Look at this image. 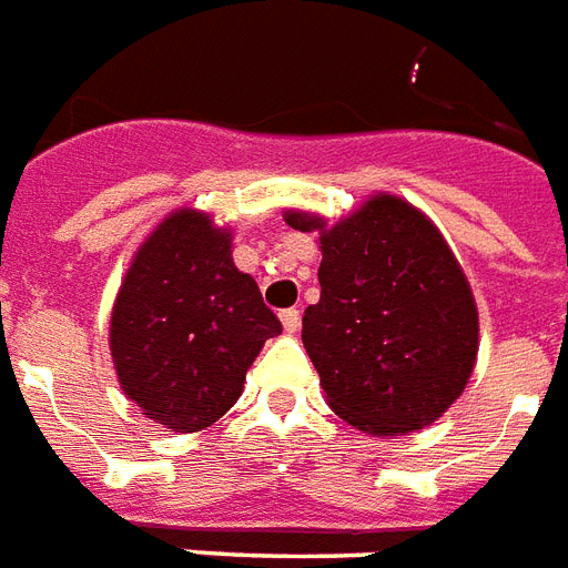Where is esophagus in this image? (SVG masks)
Returning a JSON list of instances; mask_svg holds the SVG:
<instances>
[{
	"instance_id": "esophagus-1",
	"label": "esophagus",
	"mask_w": 568,
	"mask_h": 568,
	"mask_svg": "<svg viewBox=\"0 0 568 568\" xmlns=\"http://www.w3.org/2000/svg\"><path fill=\"white\" fill-rule=\"evenodd\" d=\"M281 325H284V331H287V334H296V331L302 328V313H298L296 307L281 311Z\"/></svg>"
}]
</instances>
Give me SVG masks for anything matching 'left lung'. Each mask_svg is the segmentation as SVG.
I'll return each mask as SVG.
<instances>
[{
    "label": "left lung",
    "instance_id": "1",
    "mask_svg": "<svg viewBox=\"0 0 568 568\" xmlns=\"http://www.w3.org/2000/svg\"><path fill=\"white\" fill-rule=\"evenodd\" d=\"M284 220L320 231L322 293L302 343L331 410L378 437L437 422L478 355V307L437 225L387 193L331 229L302 211Z\"/></svg>",
    "mask_w": 568,
    "mask_h": 568
}]
</instances>
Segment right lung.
I'll return each mask as SVG.
<instances>
[{
    "instance_id": "obj_1",
    "label": "right lung",
    "mask_w": 568,
    "mask_h": 568,
    "mask_svg": "<svg viewBox=\"0 0 568 568\" xmlns=\"http://www.w3.org/2000/svg\"><path fill=\"white\" fill-rule=\"evenodd\" d=\"M278 334L255 278L231 261V231L184 207L149 234L125 272L111 357L149 419L193 434L234 407L248 366Z\"/></svg>"
}]
</instances>
